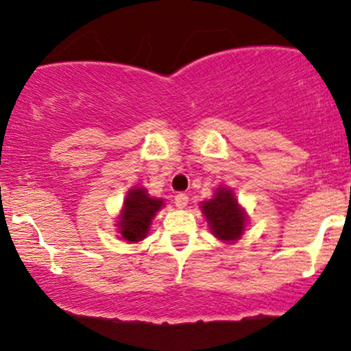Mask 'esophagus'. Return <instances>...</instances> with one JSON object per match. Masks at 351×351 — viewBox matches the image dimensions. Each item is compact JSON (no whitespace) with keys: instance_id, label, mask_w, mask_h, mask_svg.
Instances as JSON below:
<instances>
[{"instance_id":"1","label":"esophagus","mask_w":351,"mask_h":351,"mask_svg":"<svg viewBox=\"0 0 351 351\" xmlns=\"http://www.w3.org/2000/svg\"><path fill=\"white\" fill-rule=\"evenodd\" d=\"M188 201H189L188 195H184V193H180V195L175 196V204H176V208H180V209H183L184 206H186Z\"/></svg>"}]
</instances>
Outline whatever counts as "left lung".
Returning <instances> with one entry per match:
<instances>
[{"mask_svg":"<svg viewBox=\"0 0 351 351\" xmlns=\"http://www.w3.org/2000/svg\"><path fill=\"white\" fill-rule=\"evenodd\" d=\"M201 208L208 217L213 234L221 241H236L243 234L245 215L237 204L231 189L219 188L215 198L204 201Z\"/></svg>","mask_w":351,"mask_h":351,"instance_id":"8db88e82","label":"left lung"}]
</instances>
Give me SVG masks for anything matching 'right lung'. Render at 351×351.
Wrapping results in <instances>:
<instances>
[{"instance_id": "1", "label": "right lung", "mask_w": 351, "mask_h": 351, "mask_svg": "<svg viewBox=\"0 0 351 351\" xmlns=\"http://www.w3.org/2000/svg\"><path fill=\"white\" fill-rule=\"evenodd\" d=\"M162 206L163 201L150 198L143 188H135L128 191L119 223L120 234L123 239L128 243L142 241L148 234L153 216Z\"/></svg>"}]
</instances>
